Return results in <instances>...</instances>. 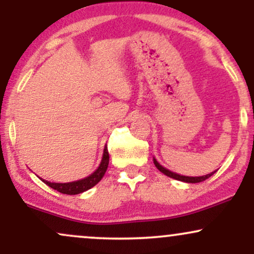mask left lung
I'll return each instance as SVG.
<instances>
[{"label": "left lung", "mask_w": 254, "mask_h": 254, "mask_svg": "<svg viewBox=\"0 0 254 254\" xmlns=\"http://www.w3.org/2000/svg\"><path fill=\"white\" fill-rule=\"evenodd\" d=\"M154 160V165L156 166V168L159 170L160 172H162V173L165 174V176L170 177V178H173V179L176 180H180V182H184V183H191V184H194V183H200V182H204L205 179H208V178H210L212 174L215 173V172H211L210 174H206V176H202V177H186V176H180V174L178 173H174V172H171L168 171L167 168L162 167L161 165L159 164V162L156 161V159H153Z\"/></svg>", "instance_id": "8db88e82"}]
</instances>
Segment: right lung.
Returning <instances> with one entry per match:
<instances>
[{"mask_svg":"<svg viewBox=\"0 0 254 254\" xmlns=\"http://www.w3.org/2000/svg\"><path fill=\"white\" fill-rule=\"evenodd\" d=\"M109 161H110V155L109 151H107V147L105 145L104 148V154H103V159H101L100 165L99 167L95 170V172H93L89 177L83 178L81 180H76V182H71V183H50L48 180H43V183H45L46 185H49L50 188L54 189V190H57L58 192L64 194H78L82 193V192L89 190L92 189L93 186H95L97 184L103 179L105 172H106L107 167H109Z\"/></svg>","mask_w":254,"mask_h":254,"instance_id":"obj_1","label":"right lung"}]
</instances>
